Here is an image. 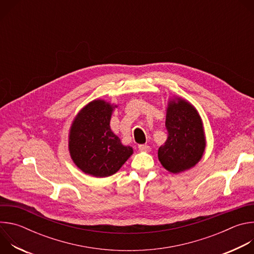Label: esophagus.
<instances>
[{
    "mask_svg": "<svg viewBox=\"0 0 254 254\" xmlns=\"http://www.w3.org/2000/svg\"><path fill=\"white\" fill-rule=\"evenodd\" d=\"M138 150L140 152H149L150 147L148 146V144H138Z\"/></svg>",
    "mask_w": 254,
    "mask_h": 254,
    "instance_id": "1",
    "label": "esophagus"
}]
</instances>
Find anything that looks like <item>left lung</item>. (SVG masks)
Returning a JSON list of instances; mask_svg holds the SVG:
<instances>
[{
  "label": "left lung",
  "mask_w": 254,
  "mask_h": 254,
  "mask_svg": "<svg viewBox=\"0 0 254 254\" xmlns=\"http://www.w3.org/2000/svg\"><path fill=\"white\" fill-rule=\"evenodd\" d=\"M166 127L168 138L158 151L163 167L174 174L194 167L206 147L202 120L196 108L184 99H172L167 108Z\"/></svg>",
  "instance_id": "obj_1"
}]
</instances>
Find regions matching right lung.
Listing matches in <instances>:
<instances>
[{
	"label": "right lung",
	"instance_id": "obj_1",
	"mask_svg": "<svg viewBox=\"0 0 254 254\" xmlns=\"http://www.w3.org/2000/svg\"><path fill=\"white\" fill-rule=\"evenodd\" d=\"M117 105L96 99L85 105L72 123L69 152L74 164L85 174L104 178L117 173L132 155L111 129Z\"/></svg>",
	"mask_w": 254,
	"mask_h": 254
}]
</instances>
